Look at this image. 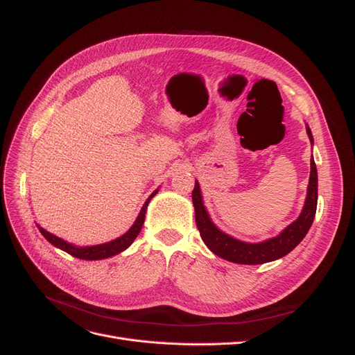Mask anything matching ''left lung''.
Instances as JSON below:
<instances>
[{"label": "left lung", "mask_w": 355, "mask_h": 355, "mask_svg": "<svg viewBox=\"0 0 355 355\" xmlns=\"http://www.w3.org/2000/svg\"><path fill=\"white\" fill-rule=\"evenodd\" d=\"M306 133L311 144H314L313 133H311V128L308 127V124ZM317 198L318 176L314 158L311 157V173L306 189V198L299 218L272 239H268L261 243H247L225 234L213 223L210 214L202 202L198 180H196V187L194 191H192V202H194L196 207V223L202 241L206 243V245L214 254L222 257V259L241 265H259L272 262L292 252L295 247L304 240L306 232L311 228V225L314 222Z\"/></svg>", "instance_id": "left-lung-1"}]
</instances>
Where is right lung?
I'll list each match as a JSON object with an SVG mask.
<instances>
[{"label": "right lung", "instance_id": "1", "mask_svg": "<svg viewBox=\"0 0 355 355\" xmlns=\"http://www.w3.org/2000/svg\"><path fill=\"white\" fill-rule=\"evenodd\" d=\"M157 192H158V189H155L153 194L148 197V200L145 201L141 211H139L137 218H136L135 223L130 227V230H128L125 234H123L121 237H118V239H115L112 241H108V243L96 244V245H73V244H71V243H68L65 240L56 237L55 234L46 231L44 228H41L40 225H38V230H40V232L42 235H44V239L50 244L58 247V249H60L63 252L69 253L73 257H78V259H84V261L106 259V257L115 256V254L121 253L125 249H128V247H130V244L135 241V239L137 237L139 232H141V230H142V225L145 222V213H146V209H148V204H149V201H151V198L157 194Z\"/></svg>", "mask_w": 355, "mask_h": 355}]
</instances>
